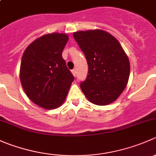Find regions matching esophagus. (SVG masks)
I'll list each match as a JSON object with an SVG mask.
<instances>
[{
    "label": "esophagus",
    "instance_id": "obj_1",
    "mask_svg": "<svg viewBox=\"0 0 156 156\" xmlns=\"http://www.w3.org/2000/svg\"><path fill=\"white\" fill-rule=\"evenodd\" d=\"M72 75H74V76L76 77L77 72H76V70H75V69H72Z\"/></svg>",
    "mask_w": 156,
    "mask_h": 156
}]
</instances>
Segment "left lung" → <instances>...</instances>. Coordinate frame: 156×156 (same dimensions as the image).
Returning <instances> with one entry per match:
<instances>
[{
	"label": "left lung",
	"mask_w": 156,
	"mask_h": 156,
	"mask_svg": "<svg viewBox=\"0 0 156 156\" xmlns=\"http://www.w3.org/2000/svg\"><path fill=\"white\" fill-rule=\"evenodd\" d=\"M85 55L87 78L80 87L90 103L106 106L115 101L128 81L130 62L119 41L100 29L73 33Z\"/></svg>",
	"instance_id": "obj_1"
}]
</instances>
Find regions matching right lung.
Returning a JSON list of instances; mask_svg holds the SVG:
<instances>
[{
    "mask_svg": "<svg viewBox=\"0 0 156 156\" xmlns=\"http://www.w3.org/2000/svg\"><path fill=\"white\" fill-rule=\"evenodd\" d=\"M69 36L52 33L38 37L24 51L20 65L22 86L34 103L46 109L60 106L75 78L62 56Z\"/></svg>",
    "mask_w": 156,
    "mask_h": 156,
    "instance_id": "right-lung-1",
    "label": "right lung"
}]
</instances>
